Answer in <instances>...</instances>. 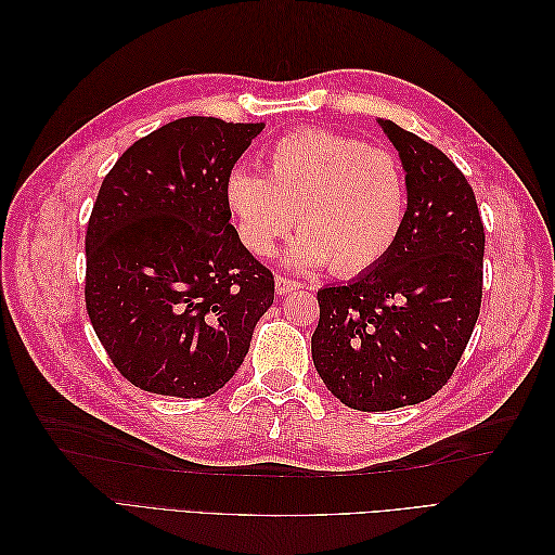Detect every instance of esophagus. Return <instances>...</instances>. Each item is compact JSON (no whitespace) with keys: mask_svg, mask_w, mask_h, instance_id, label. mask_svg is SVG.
I'll list each match as a JSON object with an SVG mask.
<instances>
[{"mask_svg":"<svg viewBox=\"0 0 555 555\" xmlns=\"http://www.w3.org/2000/svg\"><path fill=\"white\" fill-rule=\"evenodd\" d=\"M300 287V284L296 282V280H289V278H282V275H278L275 278V292L280 294V296H284V294H289V292H296Z\"/></svg>","mask_w":555,"mask_h":555,"instance_id":"esophagus-1","label":"esophagus"}]
</instances>
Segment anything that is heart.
I'll return each mask as SVG.
<instances>
[{
	"mask_svg": "<svg viewBox=\"0 0 555 555\" xmlns=\"http://www.w3.org/2000/svg\"><path fill=\"white\" fill-rule=\"evenodd\" d=\"M224 204L238 241L271 257L296 224L287 263L338 275L375 268L393 249L408 215V180L393 153L326 129H300L268 153L266 178L233 166Z\"/></svg>",
	"mask_w": 555,
	"mask_h": 555,
	"instance_id": "1",
	"label": "heart"
}]
</instances>
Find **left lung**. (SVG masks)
Wrapping results in <instances>:
<instances>
[{
  "label": "left lung",
  "mask_w": 555,
  "mask_h": 555,
  "mask_svg": "<svg viewBox=\"0 0 555 555\" xmlns=\"http://www.w3.org/2000/svg\"><path fill=\"white\" fill-rule=\"evenodd\" d=\"M408 180L393 249L347 284L317 292L312 361L351 410L389 412L438 393L481 306L483 224L465 176L442 150L379 117Z\"/></svg>",
  "instance_id": "left-lung-1"
}]
</instances>
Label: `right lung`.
<instances>
[{
    "label": "right lung",
    "mask_w": 555,
    "mask_h": 555,
    "mask_svg": "<svg viewBox=\"0 0 555 555\" xmlns=\"http://www.w3.org/2000/svg\"><path fill=\"white\" fill-rule=\"evenodd\" d=\"M263 125L180 117L104 178L86 236V306L143 391L206 398L236 375L273 306V273L229 222L224 180Z\"/></svg>",
    "instance_id": "right-lung-1"
}]
</instances>
